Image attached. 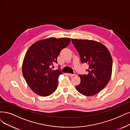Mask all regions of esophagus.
<instances>
[{"instance_id":"1","label":"esophagus","mask_w":130,"mask_h":130,"mask_svg":"<svg viewBox=\"0 0 130 130\" xmlns=\"http://www.w3.org/2000/svg\"><path fill=\"white\" fill-rule=\"evenodd\" d=\"M68 75H69V76H71V77H72V76H76V74H68Z\"/></svg>"}]
</instances>
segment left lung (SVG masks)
Masks as SVG:
<instances>
[{"mask_svg":"<svg viewBox=\"0 0 130 130\" xmlns=\"http://www.w3.org/2000/svg\"><path fill=\"white\" fill-rule=\"evenodd\" d=\"M82 63L89 65L87 74L79 75L76 90L85 96L94 95L106 86L112 74V60L109 51L102 43L88 39H71Z\"/></svg>","mask_w":130,"mask_h":130,"instance_id":"left-lung-1","label":"left lung"}]
</instances>
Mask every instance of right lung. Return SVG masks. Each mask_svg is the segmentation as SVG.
Masks as SVG:
<instances>
[{"label":"right lung","instance_id":"obj_1","mask_svg":"<svg viewBox=\"0 0 130 130\" xmlns=\"http://www.w3.org/2000/svg\"><path fill=\"white\" fill-rule=\"evenodd\" d=\"M70 42V38L51 37L36 41L29 48L23 61L22 74L27 84L36 94L47 96L56 90L60 70L51 68L61 51Z\"/></svg>","mask_w":130,"mask_h":130}]
</instances>
